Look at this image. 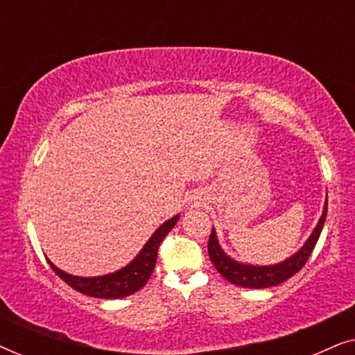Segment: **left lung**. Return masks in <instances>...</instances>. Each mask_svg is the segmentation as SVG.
I'll use <instances>...</instances> for the list:
<instances>
[{
  "instance_id": "8db88e82",
  "label": "left lung",
  "mask_w": 355,
  "mask_h": 355,
  "mask_svg": "<svg viewBox=\"0 0 355 355\" xmlns=\"http://www.w3.org/2000/svg\"><path fill=\"white\" fill-rule=\"evenodd\" d=\"M327 211H328V197L327 203H324L322 218H320L317 227H315L312 236L309 237V241L305 242V245L300 249L297 254L289 257L288 260L281 261L278 265L273 266H252L237 263V261L231 260L225 252L221 250L220 244H218L216 232L215 230L211 231L210 239H208V255H210L211 263L215 265L223 278H226L230 283L236 286H242V288H254V289H263L271 288V286L284 283L286 279H289L291 276H294L302 266L307 263L310 254L315 249L320 232L323 230L324 220H327Z\"/></svg>"
}]
</instances>
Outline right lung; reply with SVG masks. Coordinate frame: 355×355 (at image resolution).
Wrapping results in <instances>:
<instances>
[{"label": "right lung", "mask_w": 355, "mask_h": 355, "mask_svg": "<svg viewBox=\"0 0 355 355\" xmlns=\"http://www.w3.org/2000/svg\"><path fill=\"white\" fill-rule=\"evenodd\" d=\"M179 216H174L155 231V234L150 237V241L145 244V247L140 250V254L135 257L132 263H129L125 268L116 271V273L106 275V276H96V278H80V276L67 275L48 260V263L53 268V271L60 276V278L74 288L79 293L85 295H92V297L98 299H119L137 293L142 289L150 276L153 273L155 263H157L158 257V247L162 241L166 237L169 231L176 225Z\"/></svg>", "instance_id": "add662e5"}]
</instances>
